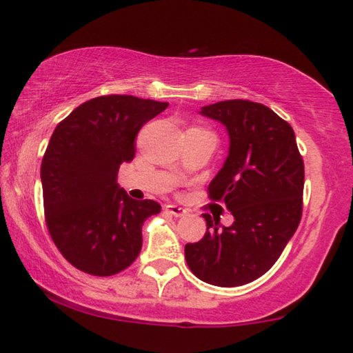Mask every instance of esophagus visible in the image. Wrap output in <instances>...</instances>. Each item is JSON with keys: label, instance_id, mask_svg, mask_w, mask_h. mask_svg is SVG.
I'll list each match as a JSON object with an SVG mask.
<instances>
[{"label": "esophagus", "instance_id": "obj_1", "mask_svg": "<svg viewBox=\"0 0 353 353\" xmlns=\"http://www.w3.org/2000/svg\"><path fill=\"white\" fill-rule=\"evenodd\" d=\"M165 210L168 212V213H171L172 216H176V218H181V216H183L185 213H187V210H185V208L179 207V205H174V204L165 205Z\"/></svg>", "mask_w": 353, "mask_h": 353}]
</instances>
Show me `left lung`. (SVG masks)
<instances>
[{
  "instance_id": "obj_1",
  "label": "left lung",
  "mask_w": 353,
  "mask_h": 353,
  "mask_svg": "<svg viewBox=\"0 0 353 353\" xmlns=\"http://www.w3.org/2000/svg\"><path fill=\"white\" fill-rule=\"evenodd\" d=\"M199 113L229 134V155L208 196L224 201L235 221L224 227L204 213L205 235L185 244V260L202 282L246 285L271 270L301 223L303 160L294 130L270 107L229 99Z\"/></svg>"
}]
</instances>
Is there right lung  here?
Returning <instances> with one entry per match:
<instances>
[{"instance_id": "add662e5", "label": "right lung", "mask_w": 353, "mask_h": 353, "mask_svg": "<svg viewBox=\"0 0 353 353\" xmlns=\"http://www.w3.org/2000/svg\"><path fill=\"white\" fill-rule=\"evenodd\" d=\"M168 103L130 94L93 98L57 124L41 160L48 230L77 270L107 277L132 265L141 227L159 202L129 198L117 182L119 165L135 155L143 124Z\"/></svg>"}]
</instances>
